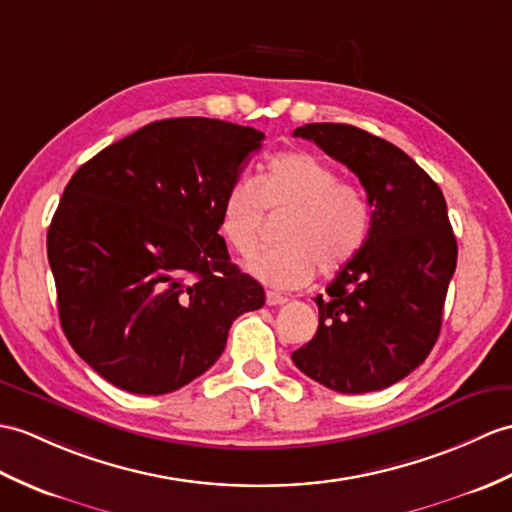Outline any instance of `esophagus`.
<instances>
[{
	"label": "esophagus",
	"mask_w": 512,
	"mask_h": 512,
	"mask_svg": "<svg viewBox=\"0 0 512 512\" xmlns=\"http://www.w3.org/2000/svg\"><path fill=\"white\" fill-rule=\"evenodd\" d=\"M266 303L272 307V305H285L288 303V299H285V296H281V294H277V292H272V290H268L266 292Z\"/></svg>",
	"instance_id": "1"
}]
</instances>
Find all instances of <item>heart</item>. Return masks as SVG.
I'll use <instances>...</instances> for the list:
<instances>
[{"instance_id": "heart-1", "label": "heart", "mask_w": 512, "mask_h": 512, "mask_svg": "<svg viewBox=\"0 0 512 512\" xmlns=\"http://www.w3.org/2000/svg\"><path fill=\"white\" fill-rule=\"evenodd\" d=\"M266 211L281 216V244L246 259L255 279L277 290L310 283L349 266L371 231V202L364 189L338 178V170L305 150L275 154L259 183L237 178L220 202V233L240 255L253 253L266 227Z\"/></svg>"}]
</instances>
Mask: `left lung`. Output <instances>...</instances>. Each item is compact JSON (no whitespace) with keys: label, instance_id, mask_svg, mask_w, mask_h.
<instances>
[{"label":"left lung","instance_id":"left-lung-1","mask_svg":"<svg viewBox=\"0 0 512 512\" xmlns=\"http://www.w3.org/2000/svg\"><path fill=\"white\" fill-rule=\"evenodd\" d=\"M310 139L360 178L371 231L360 255L318 294L316 336L292 353L331 390H382L425 362L441 334L458 244L430 176L390 141L349 124H305Z\"/></svg>","mask_w":512,"mask_h":512}]
</instances>
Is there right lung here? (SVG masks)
Listing matches in <instances>:
<instances>
[{
    "label": "right lung",
    "instance_id": "add662e5",
    "mask_svg": "<svg viewBox=\"0 0 512 512\" xmlns=\"http://www.w3.org/2000/svg\"><path fill=\"white\" fill-rule=\"evenodd\" d=\"M264 133L209 117L152 122L71 176L47 231L58 316L95 373L165 395L216 364L266 301L231 264L220 202Z\"/></svg>",
    "mask_w": 512,
    "mask_h": 512
}]
</instances>
